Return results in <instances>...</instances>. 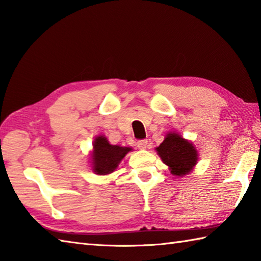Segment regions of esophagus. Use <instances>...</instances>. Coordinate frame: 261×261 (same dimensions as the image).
Here are the masks:
<instances>
[{"instance_id": "1", "label": "esophagus", "mask_w": 261, "mask_h": 261, "mask_svg": "<svg viewBox=\"0 0 261 261\" xmlns=\"http://www.w3.org/2000/svg\"><path fill=\"white\" fill-rule=\"evenodd\" d=\"M148 147V141L147 140H141L138 142V148L140 149V150H146Z\"/></svg>"}]
</instances>
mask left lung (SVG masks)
<instances>
[{
	"mask_svg": "<svg viewBox=\"0 0 261 261\" xmlns=\"http://www.w3.org/2000/svg\"><path fill=\"white\" fill-rule=\"evenodd\" d=\"M156 151L174 176L182 177L190 174L198 162L196 147L176 131H169L166 135Z\"/></svg>",
	"mask_w": 261,
	"mask_h": 261,
	"instance_id": "obj_1",
	"label": "left lung"
}]
</instances>
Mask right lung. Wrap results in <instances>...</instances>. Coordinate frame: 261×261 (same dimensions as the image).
<instances>
[{
  "mask_svg": "<svg viewBox=\"0 0 261 261\" xmlns=\"http://www.w3.org/2000/svg\"><path fill=\"white\" fill-rule=\"evenodd\" d=\"M134 150L130 147L111 145L107 137L99 135L93 141V148L90 154L91 168L94 174L105 176L112 174L119 167L126 153Z\"/></svg>",
  "mask_w": 261,
  "mask_h": 261,
  "instance_id": "add662e5",
  "label": "right lung"
}]
</instances>
